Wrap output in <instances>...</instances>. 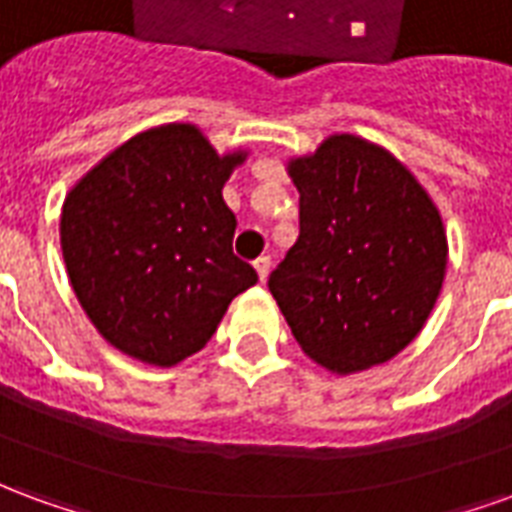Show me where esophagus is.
<instances>
[{
	"label": "esophagus",
	"mask_w": 512,
	"mask_h": 512,
	"mask_svg": "<svg viewBox=\"0 0 512 512\" xmlns=\"http://www.w3.org/2000/svg\"><path fill=\"white\" fill-rule=\"evenodd\" d=\"M255 271H257V277H260V282H266L268 271H271V257H257Z\"/></svg>",
	"instance_id": "1"
}]
</instances>
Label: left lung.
Returning <instances> with one entry per match:
<instances>
[{"instance_id": "8db88e82", "label": "left lung", "mask_w": 512, "mask_h": 512, "mask_svg": "<svg viewBox=\"0 0 512 512\" xmlns=\"http://www.w3.org/2000/svg\"><path fill=\"white\" fill-rule=\"evenodd\" d=\"M299 238L271 277L301 351L332 373L400 354L428 321L447 268L444 224L417 178L384 147L329 136L290 161Z\"/></svg>"}]
</instances>
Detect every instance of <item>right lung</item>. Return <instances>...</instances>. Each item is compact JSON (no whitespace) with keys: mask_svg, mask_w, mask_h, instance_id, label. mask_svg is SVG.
<instances>
[{"mask_svg":"<svg viewBox=\"0 0 512 512\" xmlns=\"http://www.w3.org/2000/svg\"><path fill=\"white\" fill-rule=\"evenodd\" d=\"M219 156L189 123L136 134L90 169L62 205L73 293L117 351L169 367L208 343L257 271L233 255Z\"/></svg>","mask_w":512,"mask_h":512,"instance_id":"right-lung-1","label":"right lung"}]
</instances>
